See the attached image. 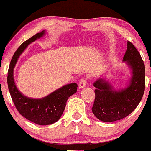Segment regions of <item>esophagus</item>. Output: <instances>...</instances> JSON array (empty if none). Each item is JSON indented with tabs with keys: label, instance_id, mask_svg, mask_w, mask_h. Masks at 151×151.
<instances>
[{
	"label": "esophagus",
	"instance_id": "esophagus-1",
	"mask_svg": "<svg viewBox=\"0 0 151 151\" xmlns=\"http://www.w3.org/2000/svg\"><path fill=\"white\" fill-rule=\"evenodd\" d=\"M86 83V80L85 79V78H82V79L80 80L79 82V88H82L85 87Z\"/></svg>",
	"mask_w": 151,
	"mask_h": 151
}]
</instances>
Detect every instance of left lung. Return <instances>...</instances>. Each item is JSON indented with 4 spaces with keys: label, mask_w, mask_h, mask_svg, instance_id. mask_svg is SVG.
Masks as SVG:
<instances>
[{
    "label": "left lung",
    "mask_w": 151,
    "mask_h": 151,
    "mask_svg": "<svg viewBox=\"0 0 151 151\" xmlns=\"http://www.w3.org/2000/svg\"><path fill=\"white\" fill-rule=\"evenodd\" d=\"M123 62H126L132 73L127 87L115 90L103 78H99L93 83L96 98L92 112L102 122H110L124 118L135 110L143 97L145 67L139 53L129 41Z\"/></svg>",
    "instance_id": "left-lung-1"
}]
</instances>
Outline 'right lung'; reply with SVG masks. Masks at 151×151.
Segmentation results:
<instances>
[{"instance_id": "add662e5", "label": "right lung", "mask_w": 151, "mask_h": 151, "mask_svg": "<svg viewBox=\"0 0 151 151\" xmlns=\"http://www.w3.org/2000/svg\"><path fill=\"white\" fill-rule=\"evenodd\" d=\"M45 34L43 30L24 41L12 57L7 73V84L10 95L16 108L24 117L38 125H49L55 123L63 115L68 98L77 91L78 84H66L40 99L27 98L16 87L14 79V69L18 58L29 45Z\"/></svg>"}]
</instances>
